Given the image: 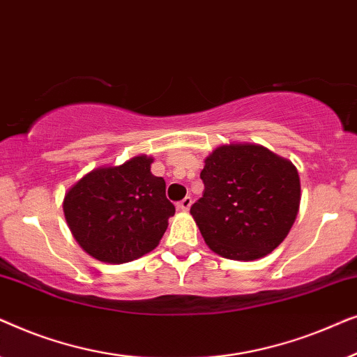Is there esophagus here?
<instances>
[{
  "mask_svg": "<svg viewBox=\"0 0 357 357\" xmlns=\"http://www.w3.org/2000/svg\"><path fill=\"white\" fill-rule=\"evenodd\" d=\"M192 203H193V199L190 198V197H185L182 202H178L177 203V208L180 209V211H188L190 209V206H192Z\"/></svg>",
  "mask_w": 357,
  "mask_h": 357,
  "instance_id": "esophagus-1",
  "label": "esophagus"
}]
</instances>
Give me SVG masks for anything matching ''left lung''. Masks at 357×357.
<instances>
[{
	"label": "left lung",
	"instance_id": "obj_1",
	"mask_svg": "<svg viewBox=\"0 0 357 357\" xmlns=\"http://www.w3.org/2000/svg\"><path fill=\"white\" fill-rule=\"evenodd\" d=\"M199 178L204 192L190 213L218 255L250 261L284 241L301 203L299 174L289 160L257 144L219 146Z\"/></svg>",
	"mask_w": 357,
	"mask_h": 357
}]
</instances>
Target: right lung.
<instances>
[{"mask_svg": "<svg viewBox=\"0 0 357 357\" xmlns=\"http://www.w3.org/2000/svg\"><path fill=\"white\" fill-rule=\"evenodd\" d=\"M153 159H130L82 177L63 202L73 236L97 260L126 263L158 247L175 206L162 177L151 174Z\"/></svg>", "mask_w": 357, "mask_h": 357, "instance_id": "right-lung-1", "label": "right lung"}]
</instances>
